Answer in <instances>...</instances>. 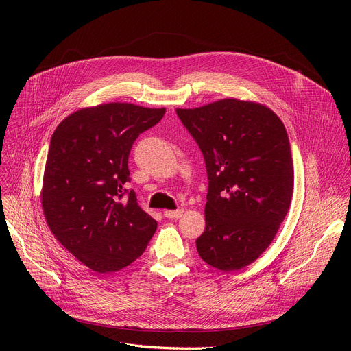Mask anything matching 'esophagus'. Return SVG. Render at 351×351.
<instances>
[{"label":"esophagus","mask_w":351,"mask_h":351,"mask_svg":"<svg viewBox=\"0 0 351 351\" xmlns=\"http://www.w3.org/2000/svg\"><path fill=\"white\" fill-rule=\"evenodd\" d=\"M182 215H183V210H180V209H179V210H165V212H163V216L171 219V220L179 219Z\"/></svg>","instance_id":"obj_1"}]
</instances>
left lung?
I'll return each instance as SVG.
<instances>
[{"label": "left lung", "mask_w": 351, "mask_h": 351, "mask_svg": "<svg viewBox=\"0 0 351 351\" xmlns=\"http://www.w3.org/2000/svg\"><path fill=\"white\" fill-rule=\"evenodd\" d=\"M176 114L204 154L209 179L197 253L219 270L242 269L267 249L290 206L286 128L267 106L233 98Z\"/></svg>", "instance_id": "8db88e82"}]
</instances>
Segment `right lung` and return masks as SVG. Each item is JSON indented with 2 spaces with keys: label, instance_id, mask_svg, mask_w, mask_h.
Returning <instances> with one entry per match:
<instances>
[{
  "label": "right lung",
  "instance_id": "1",
  "mask_svg": "<svg viewBox=\"0 0 351 351\" xmlns=\"http://www.w3.org/2000/svg\"><path fill=\"white\" fill-rule=\"evenodd\" d=\"M166 109L110 102L66 117L52 134L41 204L58 242L90 270L135 262L156 230L132 189L128 158L136 138Z\"/></svg>",
  "mask_w": 351,
  "mask_h": 351
}]
</instances>
